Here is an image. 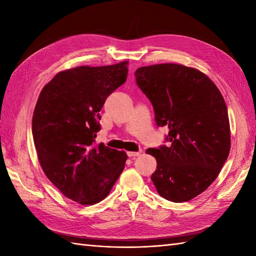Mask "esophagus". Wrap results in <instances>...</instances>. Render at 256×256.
Segmentation results:
<instances>
[{"label":"esophagus","instance_id":"obj_1","mask_svg":"<svg viewBox=\"0 0 256 256\" xmlns=\"http://www.w3.org/2000/svg\"><path fill=\"white\" fill-rule=\"evenodd\" d=\"M142 154V150H138V152H128V157H136L140 156Z\"/></svg>","mask_w":256,"mask_h":256}]
</instances>
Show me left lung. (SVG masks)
<instances>
[{
	"mask_svg": "<svg viewBox=\"0 0 256 256\" xmlns=\"http://www.w3.org/2000/svg\"><path fill=\"white\" fill-rule=\"evenodd\" d=\"M135 77L157 125L170 128V144L146 150L157 162L150 177L157 192L172 202L192 200L216 180L230 153L224 96L204 72L178 64L140 67Z\"/></svg>",
	"mask_w": 256,
	"mask_h": 256,
	"instance_id": "obj_1",
	"label": "left lung"
}]
</instances>
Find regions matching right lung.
Wrapping results in <instances>:
<instances>
[{
  "label": "right lung",
  "mask_w": 256,
  "mask_h": 256,
  "mask_svg": "<svg viewBox=\"0 0 256 256\" xmlns=\"http://www.w3.org/2000/svg\"><path fill=\"white\" fill-rule=\"evenodd\" d=\"M128 64L64 70L36 102L32 132L40 164L60 192L80 204L104 199L128 160L123 150L96 144L101 108L126 81Z\"/></svg>",
  "instance_id": "obj_1"
}]
</instances>
